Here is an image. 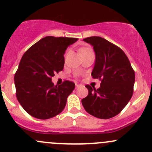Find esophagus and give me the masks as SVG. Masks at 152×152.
Wrapping results in <instances>:
<instances>
[{
  "mask_svg": "<svg viewBox=\"0 0 152 152\" xmlns=\"http://www.w3.org/2000/svg\"><path fill=\"white\" fill-rule=\"evenodd\" d=\"M75 86H76L77 88H79L80 86V84H76V85H75Z\"/></svg>",
  "mask_w": 152,
  "mask_h": 152,
  "instance_id": "1",
  "label": "esophagus"
}]
</instances>
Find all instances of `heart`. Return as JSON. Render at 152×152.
I'll use <instances>...</instances> for the list:
<instances>
[{"label": "heart", "instance_id": "b5f03b06", "mask_svg": "<svg viewBox=\"0 0 152 152\" xmlns=\"http://www.w3.org/2000/svg\"><path fill=\"white\" fill-rule=\"evenodd\" d=\"M84 50V49H81V50H80V51H81V50Z\"/></svg>", "mask_w": 152, "mask_h": 152}]
</instances>
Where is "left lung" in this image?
<instances>
[{"mask_svg":"<svg viewBox=\"0 0 152 152\" xmlns=\"http://www.w3.org/2000/svg\"><path fill=\"white\" fill-rule=\"evenodd\" d=\"M93 46L96 56L92 77L101 80L99 88L86 86L88 94L82 99L86 112L107 119L118 115L133 94L134 72L127 56L116 45L99 37L83 39Z\"/></svg>","mask_w":152,"mask_h":152,"instance_id":"left-lung-1","label":"left lung"}]
</instances>
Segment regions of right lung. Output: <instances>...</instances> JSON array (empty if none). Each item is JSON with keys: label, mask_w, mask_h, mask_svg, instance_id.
<instances>
[{"label": "right lung", "mask_w": 152, "mask_h": 152, "mask_svg": "<svg viewBox=\"0 0 152 152\" xmlns=\"http://www.w3.org/2000/svg\"><path fill=\"white\" fill-rule=\"evenodd\" d=\"M77 41V38L46 37L22 57L15 75L16 96L23 109L34 118H53L65 107L75 85L65 80L57 86L52 77L63 70L66 50Z\"/></svg>", "instance_id": "1"}]
</instances>
